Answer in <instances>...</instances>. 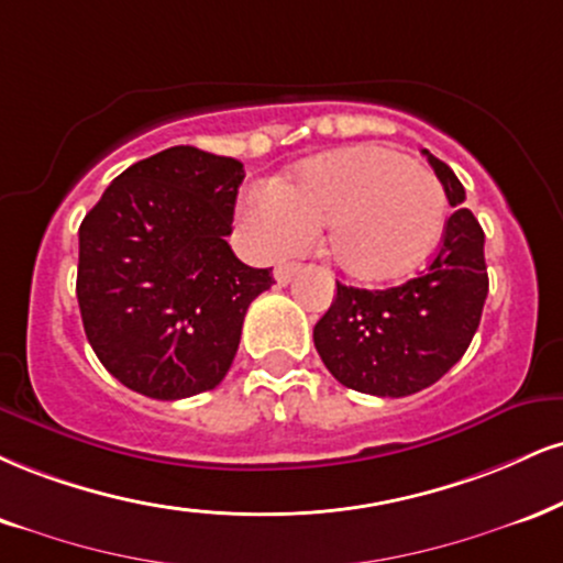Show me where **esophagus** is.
Instances as JSON below:
<instances>
[{
  "label": "esophagus",
  "instance_id": "esophagus-1",
  "mask_svg": "<svg viewBox=\"0 0 563 563\" xmlns=\"http://www.w3.org/2000/svg\"><path fill=\"white\" fill-rule=\"evenodd\" d=\"M301 264L299 262H286V264H277L275 267V280L280 283V286H288L290 280H294V275L299 273Z\"/></svg>",
  "mask_w": 563,
  "mask_h": 563
}]
</instances>
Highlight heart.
I'll return each mask as SVG.
<instances>
[{
    "instance_id": "heart-1",
    "label": "heart",
    "mask_w": 563,
    "mask_h": 563,
    "mask_svg": "<svg viewBox=\"0 0 563 563\" xmlns=\"http://www.w3.org/2000/svg\"><path fill=\"white\" fill-rule=\"evenodd\" d=\"M445 212L435 175L372 144L307 159L275 191L241 201L243 222L267 252L286 254L324 228V256L358 283L409 275L438 243Z\"/></svg>"
}]
</instances>
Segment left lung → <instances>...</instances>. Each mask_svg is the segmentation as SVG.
Masks as SVG:
<instances>
[{"instance_id": "left-lung-1", "label": "left lung", "mask_w": 563, "mask_h": 563, "mask_svg": "<svg viewBox=\"0 0 563 563\" xmlns=\"http://www.w3.org/2000/svg\"><path fill=\"white\" fill-rule=\"evenodd\" d=\"M424 154L456 207L428 269L385 290L338 283L314 324L317 354L330 375L369 396L401 398L438 383L470 349L487 299L483 228L462 207L466 194L451 167Z\"/></svg>"}]
</instances>
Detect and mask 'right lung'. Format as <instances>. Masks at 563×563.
<instances>
[{"instance_id":"1","label":"right lung","mask_w":563,"mask_h":563,"mask_svg":"<svg viewBox=\"0 0 563 563\" xmlns=\"http://www.w3.org/2000/svg\"><path fill=\"white\" fill-rule=\"evenodd\" d=\"M243 165L196 146L135 162L78 230V307L93 354L125 388L157 401L212 390L243 317L273 269L233 254Z\"/></svg>"}]
</instances>
